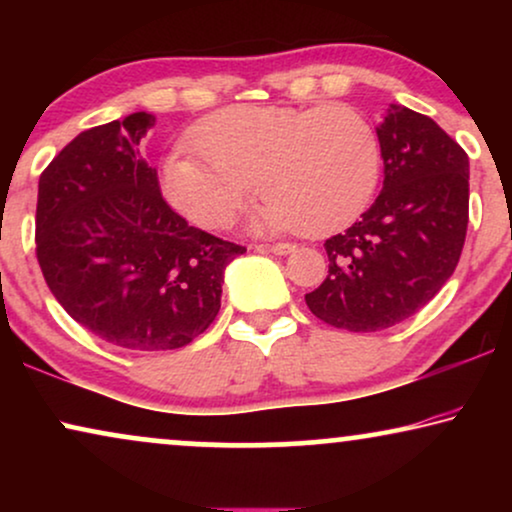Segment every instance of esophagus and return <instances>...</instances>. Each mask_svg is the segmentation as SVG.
<instances>
[{
    "label": "esophagus",
    "mask_w": 512,
    "mask_h": 512,
    "mask_svg": "<svg viewBox=\"0 0 512 512\" xmlns=\"http://www.w3.org/2000/svg\"><path fill=\"white\" fill-rule=\"evenodd\" d=\"M258 249H265L270 251V254H277V256H284V254H291L293 249H296V244H289V242H277V244H261Z\"/></svg>",
    "instance_id": "34e87169"
}]
</instances>
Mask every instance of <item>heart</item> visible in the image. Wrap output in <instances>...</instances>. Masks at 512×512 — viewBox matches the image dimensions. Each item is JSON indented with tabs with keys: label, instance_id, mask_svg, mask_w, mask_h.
Here are the masks:
<instances>
[{
	"label": "heart",
	"instance_id": "b5f03b06",
	"mask_svg": "<svg viewBox=\"0 0 512 512\" xmlns=\"http://www.w3.org/2000/svg\"><path fill=\"white\" fill-rule=\"evenodd\" d=\"M195 151L163 165L170 205L195 226L228 228L258 188L270 230L328 235L359 219L380 181V142L359 109L240 104L191 132Z\"/></svg>",
	"mask_w": 512,
	"mask_h": 512
}]
</instances>
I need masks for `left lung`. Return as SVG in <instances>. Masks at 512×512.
I'll use <instances>...</instances> for the list:
<instances>
[{
	"label": "left lung",
	"instance_id": "8db88e82",
	"mask_svg": "<svg viewBox=\"0 0 512 512\" xmlns=\"http://www.w3.org/2000/svg\"><path fill=\"white\" fill-rule=\"evenodd\" d=\"M384 186L326 240L328 275L305 293L328 326L373 333L422 310L457 268L468 228V156L433 118L391 107L377 128Z\"/></svg>",
	"mask_w": 512,
	"mask_h": 512
}]
</instances>
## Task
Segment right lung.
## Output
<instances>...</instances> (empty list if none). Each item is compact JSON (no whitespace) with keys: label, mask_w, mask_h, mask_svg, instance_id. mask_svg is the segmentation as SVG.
<instances>
[{"label":"right lung","mask_w":512,"mask_h":512,"mask_svg":"<svg viewBox=\"0 0 512 512\" xmlns=\"http://www.w3.org/2000/svg\"><path fill=\"white\" fill-rule=\"evenodd\" d=\"M156 116L83 130L39 177L37 261L65 312L137 352L179 349L221 310L223 270L244 247L188 226L139 156Z\"/></svg>","instance_id":"right-lung-1"}]
</instances>
